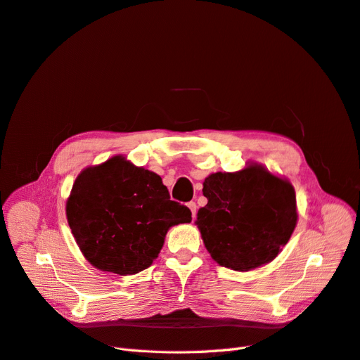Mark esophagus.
<instances>
[{
    "instance_id": "esophagus-1",
    "label": "esophagus",
    "mask_w": 360,
    "mask_h": 360,
    "mask_svg": "<svg viewBox=\"0 0 360 360\" xmlns=\"http://www.w3.org/2000/svg\"><path fill=\"white\" fill-rule=\"evenodd\" d=\"M188 207H189V210H191V212H192V217L195 219V217H196V210H198L196 202H193V200H191V202H188Z\"/></svg>"
}]
</instances>
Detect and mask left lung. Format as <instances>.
I'll return each mask as SVG.
<instances>
[{
	"instance_id": "obj_1",
	"label": "left lung",
	"mask_w": 360,
	"mask_h": 360,
	"mask_svg": "<svg viewBox=\"0 0 360 360\" xmlns=\"http://www.w3.org/2000/svg\"><path fill=\"white\" fill-rule=\"evenodd\" d=\"M208 202L196 224L220 266L247 271L275 258L297 224L292 184L260 165L215 172L204 181Z\"/></svg>"
}]
</instances>
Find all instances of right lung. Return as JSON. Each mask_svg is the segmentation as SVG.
<instances>
[{
  "label": "right lung",
  "mask_w": 360,
  "mask_h": 360,
  "mask_svg": "<svg viewBox=\"0 0 360 360\" xmlns=\"http://www.w3.org/2000/svg\"><path fill=\"white\" fill-rule=\"evenodd\" d=\"M66 215L85 258L100 270L124 276L148 269L167 230L192 220L188 207L169 199L160 176L122 156L81 172Z\"/></svg>",
  "instance_id": "obj_1"
}]
</instances>
